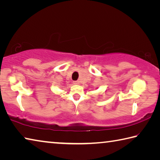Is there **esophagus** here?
Listing matches in <instances>:
<instances>
[{
	"label": "esophagus",
	"instance_id": "esophagus-1",
	"mask_svg": "<svg viewBox=\"0 0 160 160\" xmlns=\"http://www.w3.org/2000/svg\"><path fill=\"white\" fill-rule=\"evenodd\" d=\"M73 84H75V85H79L80 84V82L78 80H77V81H74L73 82Z\"/></svg>",
	"mask_w": 160,
	"mask_h": 160
}]
</instances>
